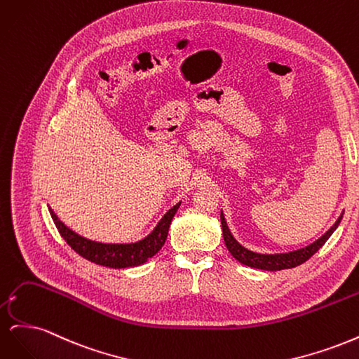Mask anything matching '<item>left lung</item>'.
Segmentation results:
<instances>
[{"instance_id": "left-lung-1", "label": "left lung", "mask_w": 359, "mask_h": 359, "mask_svg": "<svg viewBox=\"0 0 359 359\" xmlns=\"http://www.w3.org/2000/svg\"><path fill=\"white\" fill-rule=\"evenodd\" d=\"M341 219H343V214L339 217V219H337V222L330 227V229L319 238V240L311 243L307 247L293 250V252H287V253L266 255V253L252 252V250H248V248H245L244 245L238 243L233 238L229 227H227L223 211L220 212L224 244H226L227 250L231 252V255L238 260V262H241L243 265L257 268V269H265V271H280V269L295 268V266L306 262V260H309L325 243L328 241V238L334 233L337 227H339Z\"/></svg>"}]
</instances>
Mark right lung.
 Wrapping results in <instances>:
<instances>
[{"instance_id":"obj_1","label":"right lung","mask_w":359,"mask_h":359,"mask_svg":"<svg viewBox=\"0 0 359 359\" xmlns=\"http://www.w3.org/2000/svg\"><path fill=\"white\" fill-rule=\"evenodd\" d=\"M181 202L173 205L172 208L161 217V220L157 223L151 233H148L142 240L136 243H123V244H112V243H99L88 240L79 233L72 231L70 227L64 224L58 215L53 212L49 206V212L53 223H55L58 232L76 253L85 257L90 262H94L102 266L109 268H130V266H139L145 264L148 259L153 257L160 252V248L165 245L169 226L173 219V215L178 211Z\"/></svg>"}]
</instances>
